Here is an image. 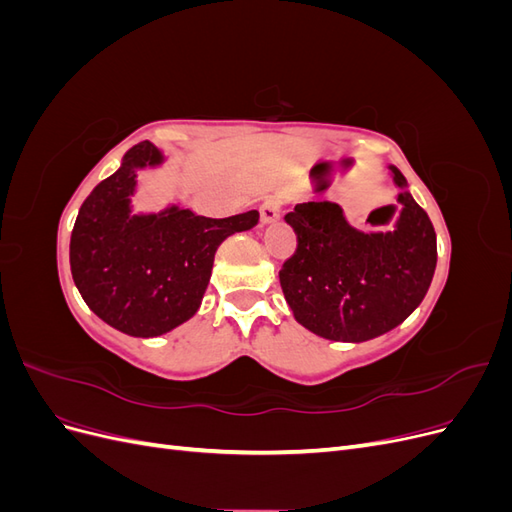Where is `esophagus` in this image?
<instances>
[{
  "instance_id": "1",
  "label": "esophagus",
  "mask_w": 512,
  "mask_h": 512,
  "mask_svg": "<svg viewBox=\"0 0 512 512\" xmlns=\"http://www.w3.org/2000/svg\"><path fill=\"white\" fill-rule=\"evenodd\" d=\"M280 211H282L280 198H267L265 203L260 205V222L262 224H271L275 220H280Z\"/></svg>"
}]
</instances>
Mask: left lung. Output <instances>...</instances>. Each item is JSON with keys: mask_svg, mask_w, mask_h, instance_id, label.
Returning a JSON list of instances; mask_svg holds the SVG:
<instances>
[{"mask_svg": "<svg viewBox=\"0 0 512 512\" xmlns=\"http://www.w3.org/2000/svg\"><path fill=\"white\" fill-rule=\"evenodd\" d=\"M401 188L399 220L389 232L352 228L339 205L301 203L286 213L297 250L280 284L294 318L327 339L365 342L395 329L421 305L436 271V230L425 209Z\"/></svg>", "mask_w": 512, "mask_h": 512, "instance_id": "1", "label": "left lung"}]
</instances>
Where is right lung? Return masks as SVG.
I'll return each instance as SVG.
<instances>
[{
  "mask_svg": "<svg viewBox=\"0 0 512 512\" xmlns=\"http://www.w3.org/2000/svg\"><path fill=\"white\" fill-rule=\"evenodd\" d=\"M162 153L134 145L117 173L100 181L76 215L70 237L72 280L91 312L117 331L158 337L190 320L207 290L220 243L258 224V211L205 218L177 205L134 215L136 168Z\"/></svg>",
  "mask_w": 512,
  "mask_h": 512,
  "instance_id": "1",
  "label": "right lung"
}]
</instances>
